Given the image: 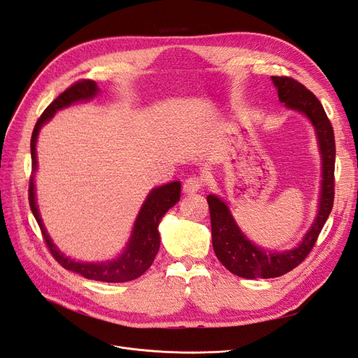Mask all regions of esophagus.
I'll use <instances>...</instances> for the list:
<instances>
[{
	"label": "esophagus",
	"instance_id": "obj_1",
	"mask_svg": "<svg viewBox=\"0 0 358 358\" xmlns=\"http://www.w3.org/2000/svg\"><path fill=\"white\" fill-rule=\"evenodd\" d=\"M203 186V181L199 177H189L182 182V192L184 193H194L199 192Z\"/></svg>",
	"mask_w": 358,
	"mask_h": 358
}]
</instances>
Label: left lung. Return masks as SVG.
Wrapping results in <instances>:
<instances>
[{"instance_id": "obj_1", "label": "left lung", "mask_w": 358, "mask_h": 358, "mask_svg": "<svg viewBox=\"0 0 358 358\" xmlns=\"http://www.w3.org/2000/svg\"><path fill=\"white\" fill-rule=\"evenodd\" d=\"M272 82L278 90L281 102L288 108L303 113L313 122L317 131L322 157V187L318 215L313 227L305 235L299 247L284 252H268L244 236L236 226L234 217L224 202L214 194L206 196L210 206L213 247L217 259L223 266L242 278H275L299 266L314 248L318 235L333 208L334 199V144L333 126L318 98L297 80L287 76H272Z\"/></svg>"}]
</instances>
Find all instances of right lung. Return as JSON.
<instances>
[{
	"label": "right lung",
	"instance_id": "1",
	"mask_svg": "<svg viewBox=\"0 0 358 358\" xmlns=\"http://www.w3.org/2000/svg\"><path fill=\"white\" fill-rule=\"evenodd\" d=\"M96 92H98V86L94 80H78V82L73 83L70 87H66L62 94L43 111L36 126H34L32 136H31V159H32L31 174L32 176L29 178L28 199H29L31 211L40 226L45 245H48L53 259L59 263L62 268L83 275L87 280L103 281V282H126V281H132L138 278V276H141L150 266H152L160 245V236L157 230L160 218L164 217V214L171 208V206H174L180 201V194H181L180 181H174V182L165 184V186H160L147 196L143 208L136 217V222H135L128 247H126V250L122 252L119 259L106 262V263H80V262H74L73 259L65 257L62 252L55 247L48 232H45L37 210L36 192H34V171L37 169L36 144H37V136H38L40 128L45 122L50 120V117L57 110L71 106V103L77 101H85L95 96Z\"/></svg>",
	"mask_w": 358,
	"mask_h": 358
}]
</instances>
